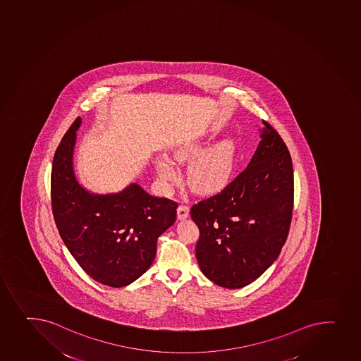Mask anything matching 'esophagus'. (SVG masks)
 Returning a JSON list of instances; mask_svg holds the SVG:
<instances>
[{"instance_id": "34e87169", "label": "esophagus", "mask_w": 361, "mask_h": 361, "mask_svg": "<svg viewBox=\"0 0 361 361\" xmlns=\"http://www.w3.org/2000/svg\"><path fill=\"white\" fill-rule=\"evenodd\" d=\"M177 216H178L179 220L186 219L189 216V208L186 205H179L178 209H177Z\"/></svg>"}]
</instances>
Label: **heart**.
Instances as JSON below:
<instances>
[{"label": "heart", "instance_id": "heart-1", "mask_svg": "<svg viewBox=\"0 0 361 361\" xmlns=\"http://www.w3.org/2000/svg\"><path fill=\"white\" fill-rule=\"evenodd\" d=\"M203 146L204 142L201 140L184 142L173 151V158L178 163L193 160L188 169V182L198 192L209 194L222 189L231 179L235 163V147L231 141L224 140L202 153ZM156 166L163 178L178 179V170L170 160H157Z\"/></svg>", "mask_w": 361, "mask_h": 361}]
</instances>
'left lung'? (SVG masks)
Wrapping results in <instances>:
<instances>
[{
	"mask_svg": "<svg viewBox=\"0 0 361 361\" xmlns=\"http://www.w3.org/2000/svg\"><path fill=\"white\" fill-rule=\"evenodd\" d=\"M262 123L246 169L190 212L200 229V269L222 288H243L260 277L281 253L293 219V160L277 130Z\"/></svg>",
	"mask_w": 361,
	"mask_h": 361,
	"instance_id": "8db88e82",
	"label": "left lung"
}]
</instances>
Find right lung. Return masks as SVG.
<instances>
[{
  "label": "right lung",
  "mask_w": 361,
  "mask_h": 361,
  "mask_svg": "<svg viewBox=\"0 0 361 361\" xmlns=\"http://www.w3.org/2000/svg\"><path fill=\"white\" fill-rule=\"evenodd\" d=\"M77 118L54 153L51 201L65 246L92 279L111 288L133 283L156 258L157 240L176 221L177 203L130 184L118 194L89 192L73 171Z\"/></svg>",
  "instance_id": "add662e5"
}]
</instances>
